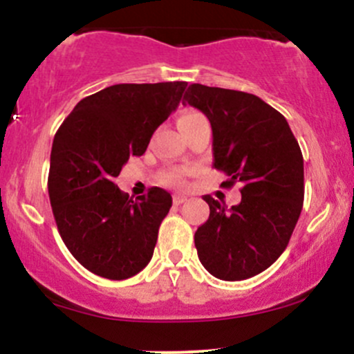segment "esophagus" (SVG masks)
<instances>
[{
    "mask_svg": "<svg viewBox=\"0 0 354 354\" xmlns=\"http://www.w3.org/2000/svg\"><path fill=\"white\" fill-rule=\"evenodd\" d=\"M185 200H187V196H185V195H174V196H173L174 205H181V203H183Z\"/></svg>",
    "mask_w": 354,
    "mask_h": 354,
    "instance_id": "1",
    "label": "esophagus"
}]
</instances>
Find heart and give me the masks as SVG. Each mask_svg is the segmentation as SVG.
<instances>
[{
    "mask_svg": "<svg viewBox=\"0 0 354 354\" xmlns=\"http://www.w3.org/2000/svg\"><path fill=\"white\" fill-rule=\"evenodd\" d=\"M200 118H203V115H200L198 111H185V113H181L180 118H178V125H180V129H185L188 127V125L198 122ZM187 176L188 171L169 169L166 171V173H162L161 180L162 183L169 185V187H181V185H185V181H187Z\"/></svg>",
    "mask_w": 354,
    "mask_h": 354,
    "instance_id": "obj_1",
    "label": "heart"
}]
</instances>
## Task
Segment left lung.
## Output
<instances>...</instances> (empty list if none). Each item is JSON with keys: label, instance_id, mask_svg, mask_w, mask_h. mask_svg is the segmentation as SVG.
Segmentation results:
<instances>
[{"label": "left lung", "instance_id": "left-lung-1", "mask_svg": "<svg viewBox=\"0 0 354 354\" xmlns=\"http://www.w3.org/2000/svg\"><path fill=\"white\" fill-rule=\"evenodd\" d=\"M183 103L207 115L214 167L241 183V203L227 208L210 195V215L195 232L202 265L215 278L261 273L288 245L304 205V158L283 115L256 95L189 84Z\"/></svg>", "mask_w": 354, "mask_h": 354}]
</instances>
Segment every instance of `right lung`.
<instances>
[{"label":"right lung","mask_w":354,"mask_h":354,"mask_svg":"<svg viewBox=\"0 0 354 354\" xmlns=\"http://www.w3.org/2000/svg\"><path fill=\"white\" fill-rule=\"evenodd\" d=\"M187 84H113L81 100L55 132L47 180L52 214L71 254L98 277L125 280L151 261L171 195L152 187L132 200L115 178L130 156L146 152Z\"/></svg>","instance_id":"1"}]
</instances>
